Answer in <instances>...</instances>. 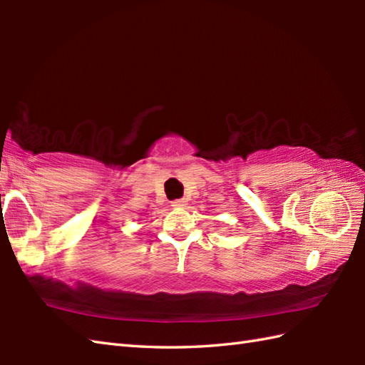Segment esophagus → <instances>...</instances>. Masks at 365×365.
<instances>
[{"label":"esophagus","instance_id":"1","mask_svg":"<svg viewBox=\"0 0 365 365\" xmlns=\"http://www.w3.org/2000/svg\"><path fill=\"white\" fill-rule=\"evenodd\" d=\"M185 205H187V200H185V199L173 200V207H175V208H183Z\"/></svg>","mask_w":365,"mask_h":365}]
</instances>
